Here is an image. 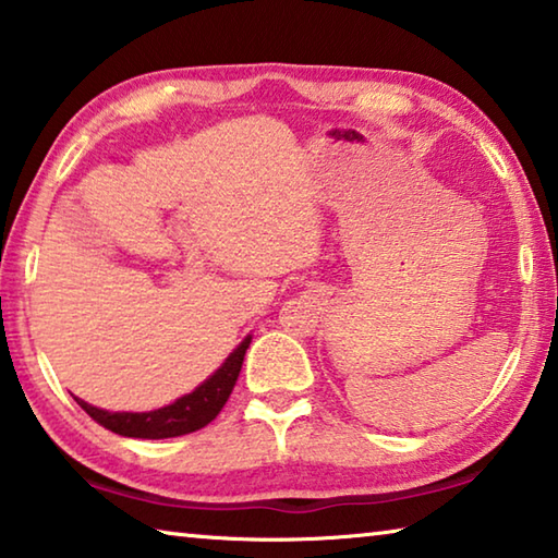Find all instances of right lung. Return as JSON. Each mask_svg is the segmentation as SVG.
<instances>
[{
	"label": "right lung",
	"instance_id": "1",
	"mask_svg": "<svg viewBox=\"0 0 558 558\" xmlns=\"http://www.w3.org/2000/svg\"><path fill=\"white\" fill-rule=\"evenodd\" d=\"M248 344H251V337L243 339L239 349H233V354L226 359L221 369L216 372L211 379H206L199 389L182 396V399L165 405V409H157L149 413H110V411L96 409V405H90L86 401L75 399V396L73 399L93 421L100 423L102 428L118 433V436L147 438V440L186 436V433H194L204 426H209L216 415L221 413V409L233 391L235 379H239L241 374V364Z\"/></svg>",
	"mask_w": 558,
	"mask_h": 558
}]
</instances>
